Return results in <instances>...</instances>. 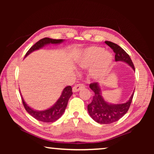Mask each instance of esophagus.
I'll list each match as a JSON object with an SVG mask.
<instances>
[{"instance_id": "obj_1", "label": "esophagus", "mask_w": 154, "mask_h": 154, "mask_svg": "<svg viewBox=\"0 0 154 154\" xmlns=\"http://www.w3.org/2000/svg\"><path fill=\"white\" fill-rule=\"evenodd\" d=\"M84 88H85L84 84H83V83H79V84H77L75 85V86H73V88H72V92H77L78 91L81 90Z\"/></svg>"}]
</instances>
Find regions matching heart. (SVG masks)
<instances>
[{"mask_svg":"<svg viewBox=\"0 0 154 154\" xmlns=\"http://www.w3.org/2000/svg\"><path fill=\"white\" fill-rule=\"evenodd\" d=\"M113 56L108 51H104L99 46H90L80 52L76 59L77 64L82 69H90V75L93 78L98 79L103 77L110 68Z\"/></svg>","mask_w":154,"mask_h":154,"instance_id":"obj_1","label":"heart"}]
</instances>
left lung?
Returning a JSON list of instances; mask_svg holds the SVG:
<instances>
[{"mask_svg":"<svg viewBox=\"0 0 154 154\" xmlns=\"http://www.w3.org/2000/svg\"><path fill=\"white\" fill-rule=\"evenodd\" d=\"M105 43L110 47L116 54L115 59L116 62H126L135 71L131 58L121 47L111 41H105ZM90 88L94 92V96H93L92 103L88 105V111L91 118L97 123L103 124L113 123L122 118L128 111L133 98L134 92L126 103L113 105L104 100L101 95L100 85L97 82L91 83Z\"/></svg>","mask_w":154,"mask_h":154,"instance_id":"8db88e82","label":"left lung"}]
</instances>
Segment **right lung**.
<instances>
[{
  "label": "right lung",
  "mask_w": 154,
  "mask_h": 154,
  "mask_svg": "<svg viewBox=\"0 0 154 154\" xmlns=\"http://www.w3.org/2000/svg\"><path fill=\"white\" fill-rule=\"evenodd\" d=\"M63 39H53V38H49L48 37L43 38L42 39L38 41V42H36L33 46L31 47L29 50L27 51V53L26 54L25 57L29 55L32 51L39 49L46 45H49L50 43L59 44L63 42ZM72 94V88L70 85L66 87L62 91L60 97L57 100V102L51 107L44 111H36L31 109L25 103L22 95H21V96H22V103L24 105L25 109L31 116H32L34 118L37 119V120L43 122H54L56 121L57 119H58L62 116V114L64 113L65 109L67 106L68 101H69Z\"/></svg>",
  "instance_id": "right-lung-1"
}]
</instances>
